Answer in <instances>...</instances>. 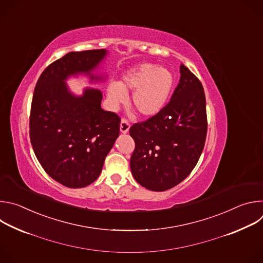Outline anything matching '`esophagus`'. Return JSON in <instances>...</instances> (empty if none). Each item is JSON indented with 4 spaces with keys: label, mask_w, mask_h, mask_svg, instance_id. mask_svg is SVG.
Wrapping results in <instances>:
<instances>
[{
    "label": "esophagus",
    "mask_w": 263,
    "mask_h": 263,
    "mask_svg": "<svg viewBox=\"0 0 263 263\" xmlns=\"http://www.w3.org/2000/svg\"><path fill=\"white\" fill-rule=\"evenodd\" d=\"M129 129H130V124L126 121V120H122L121 122V127H120V130L122 133L126 134L129 132Z\"/></svg>",
    "instance_id": "1"
}]
</instances>
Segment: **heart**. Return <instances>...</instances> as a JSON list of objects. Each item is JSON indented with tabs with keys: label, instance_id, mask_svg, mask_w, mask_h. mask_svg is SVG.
Listing matches in <instances>:
<instances>
[{
	"label": "heart",
	"instance_id": "heart-1",
	"mask_svg": "<svg viewBox=\"0 0 263 263\" xmlns=\"http://www.w3.org/2000/svg\"><path fill=\"white\" fill-rule=\"evenodd\" d=\"M174 83L171 70L149 63H141L128 70L121 82L108 86V99L114 105L124 103L133 92L132 106L144 118L157 115L164 107Z\"/></svg>",
	"mask_w": 263,
	"mask_h": 263
}]
</instances>
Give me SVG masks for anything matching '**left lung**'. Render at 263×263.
I'll return each instance as SVG.
<instances>
[{"instance_id": "obj_1", "label": "left lung", "mask_w": 263, "mask_h": 263, "mask_svg": "<svg viewBox=\"0 0 263 263\" xmlns=\"http://www.w3.org/2000/svg\"><path fill=\"white\" fill-rule=\"evenodd\" d=\"M171 101L157 115L130 128L135 141L130 167L146 190L164 192L195 168L207 134L206 99L202 83L184 64Z\"/></svg>"}]
</instances>
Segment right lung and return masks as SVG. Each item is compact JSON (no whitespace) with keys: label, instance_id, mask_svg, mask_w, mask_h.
Returning <instances> with one entry per match:
<instances>
[{"label":"right lung","instance_id":"1","mask_svg":"<svg viewBox=\"0 0 263 263\" xmlns=\"http://www.w3.org/2000/svg\"><path fill=\"white\" fill-rule=\"evenodd\" d=\"M106 55L104 49L69 52L43 71L34 89L29 125L35 156L51 178L69 189L97 180L120 135L121 119L101 108V90L85 88L74 96L65 83L79 73L104 80L91 71Z\"/></svg>","mask_w":263,"mask_h":263}]
</instances>
